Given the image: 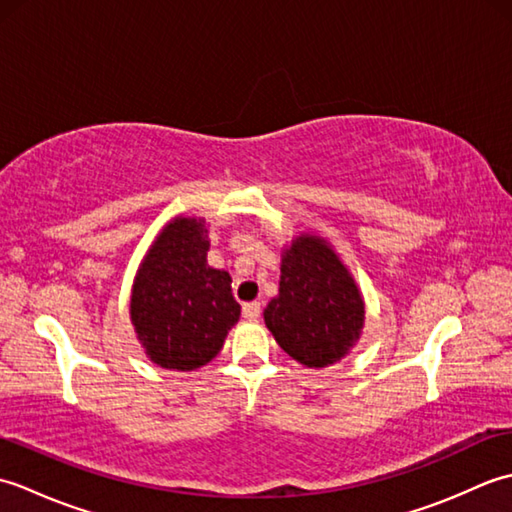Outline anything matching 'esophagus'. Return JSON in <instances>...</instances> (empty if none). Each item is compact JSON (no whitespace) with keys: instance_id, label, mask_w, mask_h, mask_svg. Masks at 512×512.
<instances>
[{"instance_id":"esophagus-1","label":"esophagus","mask_w":512,"mask_h":512,"mask_svg":"<svg viewBox=\"0 0 512 512\" xmlns=\"http://www.w3.org/2000/svg\"><path fill=\"white\" fill-rule=\"evenodd\" d=\"M242 314H244V319H246V321H257V319H259V314H262V306H259L257 301H253V303H244Z\"/></svg>"}]
</instances>
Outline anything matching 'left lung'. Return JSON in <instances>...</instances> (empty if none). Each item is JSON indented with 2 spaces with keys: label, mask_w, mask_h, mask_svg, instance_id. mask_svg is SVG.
<instances>
[{
  "label": "left lung",
  "mask_w": 512,
  "mask_h": 512,
  "mask_svg": "<svg viewBox=\"0 0 512 512\" xmlns=\"http://www.w3.org/2000/svg\"><path fill=\"white\" fill-rule=\"evenodd\" d=\"M264 321L281 350L321 369L354 350L365 325V299L328 239L299 233L281 248L279 292Z\"/></svg>",
  "instance_id": "1"
}]
</instances>
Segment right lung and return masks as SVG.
I'll list each match as a JSON object with an SVG mask.
<instances>
[{
  "instance_id": "right-lung-1",
  "label": "right lung",
  "mask_w": 512,
  "mask_h": 512,
  "mask_svg": "<svg viewBox=\"0 0 512 512\" xmlns=\"http://www.w3.org/2000/svg\"><path fill=\"white\" fill-rule=\"evenodd\" d=\"M209 224L176 215L160 228L140 262L129 319L154 365L193 372L220 354L242 308L231 292V275L206 264Z\"/></svg>"
}]
</instances>
